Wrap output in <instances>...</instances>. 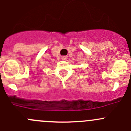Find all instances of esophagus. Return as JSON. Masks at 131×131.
Returning a JSON list of instances; mask_svg holds the SVG:
<instances>
[{"mask_svg": "<svg viewBox=\"0 0 131 131\" xmlns=\"http://www.w3.org/2000/svg\"><path fill=\"white\" fill-rule=\"evenodd\" d=\"M68 58V56H62V59L63 60H67Z\"/></svg>", "mask_w": 131, "mask_h": 131, "instance_id": "esophagus-1", "label": "esophagus"}]
</instances>
